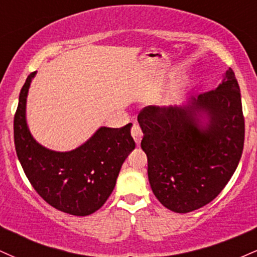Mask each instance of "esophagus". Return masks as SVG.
Instances as JSON below:
<instances>
[{"label":"esophagus","instance_id":"1","mask_svg":"<svg viewBox=\"0 0 257 257\" xmlns=\"http://www.w3.org/2000/svg\"><path fill=\"white\" fill-rule=\"evenodd\" d=\"M132 135L133 138H134L137 145H139V144L141 143V139H143V132H141V128L139 126V124H137V123H134L132 126Z\"/></svg>","mask_w":257,"mask_h":257}]
</instances>
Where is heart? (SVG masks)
<instances>
[{"label": "heart", "instance_id": "heart-1", "mask_svg": "<svg viewBox=\"0 0 257 257\" xmlns=\"http://www.w3.org/2000/svg\"><path fill=\"white\" fill-rule=\"evenodd\" d=\"M185 87V82L184 81H180L178 84H176V87H175V91H179V90H181L182 88Z\"/></svg>", "mask_w": 257, "mask_h": 257}]
</instances>
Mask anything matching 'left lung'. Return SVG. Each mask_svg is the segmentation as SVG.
Listing matches in <instances>:
<instances>
[{"mask_svg": "<svg viewBox=\"0 0 257 257\" xmlns=\"http://www.w3.org/2000/svg\"><path fill=\"white\" fill-rule=\"evenodd\" d=\"M138 122L152 192L169 210L185 214L206 205L237 169L245 129L232 69L219 87L184 105L146 106Z\"/></svg>", "mask_w": 257, "mask_h": 257, "instance_id": "obj_1", "label": "left lung"}]
</instances>
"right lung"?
<instances>
[{"mask_svg": "<svg viewBox=\"0 0 257 257\" xmlns=\"http://www.w3.org/2000/svg\"><path fill=\"white\" fill-rule=\"evenodd\" d=\"M35 75L26 78L14 116L18 159L32 187L49 205L70 215L87 216L105 204L123 162L135 149L132 123L122 128L101 126L72 151L46 149L32 138L26 123V98Z\"/></svg>", "mask_w": 257, "mask_h": 257, "instance_id": "1", "label": "right lung"}]
</instances>
